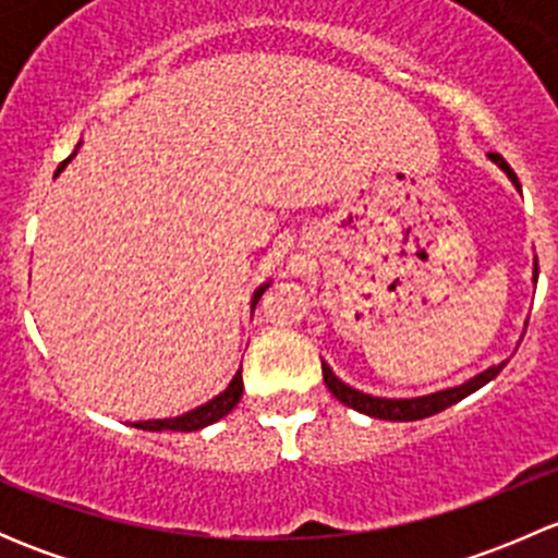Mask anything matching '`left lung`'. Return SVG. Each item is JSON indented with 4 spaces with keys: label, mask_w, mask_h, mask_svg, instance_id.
<instances>
[{
    "label": "left lung",
    "mask_w": 558,
    "mask_h": 558,
    "mask_svg": "<svg viewBox=\"0 0 558 558\" xmlns=\"http://www.w3.org/2000/svg\"><path fill=\"white\" fill-rule=\"evenodd\" d=\"M488 159L494 161V165L499 167L505 174L510 178V183L515 185V189L521 191V183L519 178H515V172L510 170L508 161L502 159L499 154H488ZM532 280L537 283V258H534V269H532ZM508 362H499L494 364V367L483 369V373H477L475 378L464 380V384L459 386H451V388H442V391H435V393H424V397H410V399H388V397H373V393H364L359 391V388L342 384L340 378H337L335 373H331V367L326 362H320V369H324V384L329 388L331 393H335L337 399H340L342 404H348V408L359 410V413L369 415V418H384V421H418V418H429V415L440 413V410L451 408V404L461 402L464 397H470L472 391H477V388H483L488 384V380L497 378L499 373H502V367Z\"/></svg>",
    "instance_id": "1"
}]
</instances>
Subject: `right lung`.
Wrapping results in <instances>:
<instances>
[{
  "mask_svg": "<svg viewBox=\"0 0 558 558\" xmlns=\"http://www.w3.org/2000/svg\"><path fill=\"white\" fill-rule=\"evenodd\" d=\"M77 148H81V143H77ZM77 148H75V154H77ZM75 154H72L66 161H61L59 170H56V178H59V172L64 170V167L70 165L72 159H75ZM267 289H269V280H267V283L258 286L256 291H253L251 311H253V307H256V302L262 300V294ZM240 397H243V367H240L238 373H234V378L229 380V386L223 388V391L218 393V397H213L210 402L199 404V408L189 410V413H183V415H174V418L137 421V424H134V426H137V429H145V432H165V429H170V432H196V429H205V426L216 424V421H221L223 415L232 413V410L238 408Z\"/></svg>",
  "mask_w": 558,
  "mask_h": 558,
  "instance_id": "add662e5",
  "label": "right lung"
}]
</instances>
